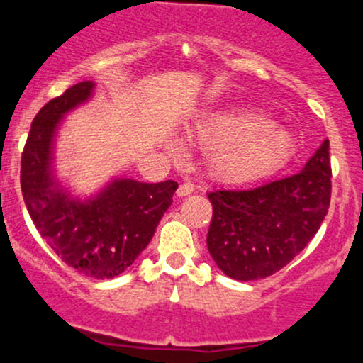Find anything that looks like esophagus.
Listing matches in <instances>:
<instances>
[{"mask_svg":"<svg viewBox=\"0 0 363 363\" xmlns=\"http://www.w3.org/2000/svg\"><path fill=\"white\" fill-rule=\"evenodd\" d=\"M194 191V186L191 184V182H182L181 186H179V189H177V194L179 196H187V194H191Z\"/></svg>","mask_w":363,"mask_h":363,"instance_id":"obj_1","label":"esophagus"}]
</instances>
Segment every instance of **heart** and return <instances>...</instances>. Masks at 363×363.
I'll return each mask as SVG.
<instances>
[{
  "mask_svg": "<svg viewBox=\"0 0 363 363\" xmlns=\"http://www.w3.org/2000/svg\"><path fill=\"white\" fill-rule=\"evenodd\" d=\"M186 141L210 150L208 169L223 182H247L272 176L290 160L295 150L294 136L274 128L264 112L252 109L208 111L186 128ZM172 155L182 148L170 141Z\"/></svg>",
  "mask_w": 363,
  "mask_h": 363,
  "instance_id": "obj_1",
  "label": "heart"
}]
</instances>
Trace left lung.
<instances>
[{"mask_svg":"<svg viewBox=\"0 0 363 363\" xmlns=\"http://www.w3.org/2000/svg\"><path fill=\"white\" fill-rule=\"evenodd\" d=\"M213 218L208 251L227 277L240 281L280 272L318 234L331 201L326 140L295 176L252 189L208 193Z\"/></svg>","mask_w":363,"mask_h":363,"instance_id":"8db88e82","label":"left lung"}]
</instances>
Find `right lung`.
I'll return each instance as SVG.
<instances>
[{
    "label": "right lung",
    "mask_w": 363,
    "mask_h": 363,
    "mask_svg": "<svg viewBox=\"0 0 363 363\" xmlns=\"http://www.w3.org/2000/svg\"><path fill=\"white\" fill-rule=\"evenodd\" d=\"M91 89V82L77 83L37 112L22 152L20 184L32 222L61 261L106 280L123 273L147 247L172 205L177 182L121 179L86 203L62 193L51 176L52 136L62 114L86 101Z\"/></svg>",
    "instance_id": "obj_1"
}]
</instances>
